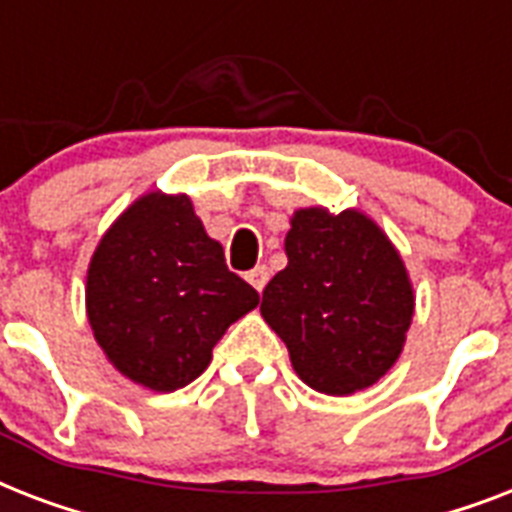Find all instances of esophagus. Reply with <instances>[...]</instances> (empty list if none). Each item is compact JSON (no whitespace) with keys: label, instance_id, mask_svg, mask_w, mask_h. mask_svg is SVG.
Instances as JSON below:
<instances>
[{"label":"esophagus","instance_id":"34e87169","mask_svg":"<svg viewBox=\"0 0 512 512\" xmlns=\"http://www.w3.org/2000/svg\"><path fill=\"white\" fill-rule=\"evenodd\" d=\"M268 276H271L268 268H265V265H257V268H252V271L247 273V281L257 289V292H263L265 284H268Z\"/></svg>","mask_w":512,"mask_h":512}]
</instances>
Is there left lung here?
<instances>
[{
    "mask_svg": "<svg viewBox=\"0 0 512 512\" xmlns=\"http://www.w3.org/2000/svg\"><path fill=\"white\" fill-rule=\"evenodd\" d=\"M289 263L268 281L260 313L284 340L300 380L329 396L369 388L404 348L414 295L388 236L361 212L300 209Z\"/></svg>",
    "mask_w": 512,
    "mask_h": 512,
    "instance_id": "obj_1",
    "label": "left lung"
}]
</instances>
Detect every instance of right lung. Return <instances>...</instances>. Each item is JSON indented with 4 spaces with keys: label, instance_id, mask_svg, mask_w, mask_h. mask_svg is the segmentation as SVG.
<instances>
[{
    "label": "right lung",
    "instance_id": "right-lung-1",
    "mask_svg": "<svg viewBox=\"0 0 512 512\" xmlns=\"http://www.w3.org/2000/svg\"><path fill=\"white\" fill-rule=\"evenodd\" d=\"M257 303L188 196L135 201L100 239L87 273L98 345L124 377L159 393L196 380L225 329Z\"/></svg>",
    "mask_w": 512,
    "mask_h": 512
}]
</instances>
